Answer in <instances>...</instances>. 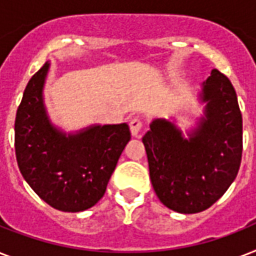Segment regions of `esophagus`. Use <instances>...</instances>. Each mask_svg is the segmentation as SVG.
Here are the masks:
<instances>
[{"mask_svg": "<svg viewBox=\"0 0 256 256\" xmlns=\"http://www.w3.org/2000/svg\"><path fill=\"white\" fill-rule=\"evenodd\" d=\"M144 128V122H142V120L138 118V116H136V118H132V120H130V130H132V134L134 136H136L140 134V128Z\"/></svg>", "mask_w": 256, "mask_h": 256, "instance_id": "obj_1", "label": "esophagus"}]
</instances>
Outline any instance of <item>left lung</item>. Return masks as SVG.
<instances>
[{
  "mask_svg": "<svg viewBox=\"0 0 256 256\" xmlns=\"http://www.w3.org/2000/svg\"><path fill=\"white\" fill-rule=\"evenodd\" d=\"M202 100L206 118L190 140L164 120H154L142 140L156 196L182 214L212 206L234 182L242 160V112L230 80L212 70Z\"/></svg>",
  "mask_w": 256,
  "mask_h": 256,
  "instance_id": "obj_1",
  "label": "left lung"
}]
</instances>
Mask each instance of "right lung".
I'll use <instances>...</instances> for the list:
<instances>
[{
  "instance_id": "add662e5",
  "label": "right lung",
  "mask_w": 256,
  "mask_h": 256,
  "mask_svg": "<svg viewBox=\"0 0 256 256\" xmlns=\"http://www.w3.org/2000/svg\"><path fill=\"white\" fill-rule=\"evenodd\" d=\"M49 64L30 78L18 106L14 148L20 171L34 192L54 208L78 212L104 196L130 140L126 124L94 126L66 136L50 124L42 102Z\"/></svg>"
}]
</instances>
